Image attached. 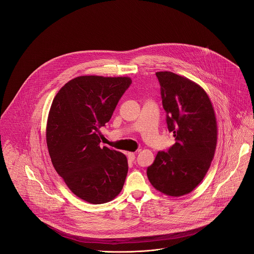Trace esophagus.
Instances as JSON below:
<instances>
[{"label":"esophagus","instance_id":"34e87169","mask_svg":"<svg viewBox=\"0 0 254 254\" xmlns=\"http://www.w3.org/2000/svg\"><path fill=\"white\" fill-rule=\"evenodd\" d=\"M127 158L129 161H133L135 159V154L134 153H127Z\"/></svg>","mask_w":254,"mask_h":254}]
</instances>
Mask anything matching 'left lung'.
<instances>
[{
	"instance_id": "1",
	"label": "left lung",
	"mask_w": 254,
	"mask_h": 254,
	"mask_svg": "<svg viewBox=\"0 0 254 254\" xmlns=\"http://www.w3.org/2000/svg\"><path fill=\"white\" fill-rule=\"evenodd\" d=\"M167 125L176 142L159 152L147 175L161 193L181 197L191 193L206 176L215 155L217 121L206 91L196 82L170 71L156 72Z\"/></svg>"
}]
</instances>
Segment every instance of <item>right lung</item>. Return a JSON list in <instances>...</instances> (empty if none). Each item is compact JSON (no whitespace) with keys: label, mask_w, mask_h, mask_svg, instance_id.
Listing matches in <instances>:
<instances>
[{"label":"right lung","mask_w":254,"mask_h":254,"mask_svg":"<svg viewBox=\"0 0 254 254\" xmlns=\"http://www.w3.org/2000/svg\"><path fill=\"white\" fill-rule=\"evenodd\" d=\"M130 83L127 76H78L52 101L46 126L52 165L70 191L90 204L114 200L124 187L127 159L99 147V128L110 122Z\"/></svg>","instance_id":"1"}]
</instances>
